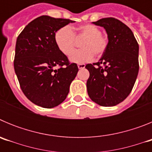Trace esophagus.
<instances>
[{
    "instance_id": "1",
    "label": "esophagus",
    "mask_w": 152,
    "mask_h": 152,
    "mask_svg": "<svg viewBox=\"0 0 152 152\" xmlns=\"http://www.w3.org/2000/svg\"><path fill=\"white\" fill-rule=\"evenodd\" d=\"M77 67H78L79 69H83V68H85V64H77Z\"/></svg>"
}]
</instances>
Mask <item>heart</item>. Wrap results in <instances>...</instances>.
Returning a JSON list of instances; mask_svg holds the SVG:
<instances>
[{
	"instance_id": "b5f03b06",
	"label": "heart",
	"mask_w": 152,
	"mask_h": 152,
	"mask_svg": "<svg viewBox=\"0 0 152 152\" xmlns=\"http://www.w3.org/2000/svg\"><path fill=\"white\" fill-rule=\"evenodd\" d=\"M75 37H84L81 43L82 49L73 51ZM55 42L58 48L63 54L69 55V59L72 62L84 64L91 61L96 56H100L106 52L108 46L107 37L101 33L98 26L93 24H84L71 29L69 26H63L55 33Z\"/></svg>"
}]
</instances>
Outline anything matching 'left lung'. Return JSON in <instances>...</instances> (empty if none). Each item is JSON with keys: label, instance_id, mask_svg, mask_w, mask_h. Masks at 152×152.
<instances>
[{"label": "left lung", "instance_id": "left-lung-1", "mask_svg": "<svg viewBox=\"0 0 152 152\" xmlns=\"http://www.w3.org/2000/svg\"><path fill=\"white\" fill-rule=\"evenodd\" d=\"M93 23L106 29L109 41L100 61L85 66L90 72L88 94L99 105L113 107L133 88L139 69V44L131 29L117 19L107 17Z\"/></svg>", "mask_w": 152, "mask_h": 152}]
</instances>
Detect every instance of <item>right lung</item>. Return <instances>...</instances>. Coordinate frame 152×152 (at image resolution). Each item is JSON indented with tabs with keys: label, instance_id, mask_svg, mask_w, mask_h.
Listing matches in <instances>:
<instances>
[{
	"label": "right lung",
	"instance_id": "add662e5",
	"mask_svg": "<svg viewBox=\"0 0 152 152\" xmlns=\"http://www.w3.org/2000/svg\"><path fill=\"white\" fill-rule=\"evenodd\" d=\"M75 21L41 16L31 21L17 39L14 71L25 96L34 104L53 108L62 103L78 72L55 42L56 31ZM58 66V69L54 68Z\"/></svg>",
	"mask_w": 152,
	"mask_h": 152
}]
</instances>
